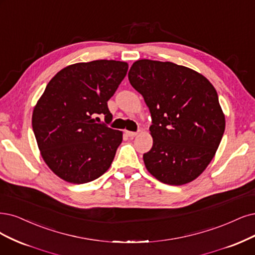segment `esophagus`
I'll return each instance as SVG.
<instances>
[{
    "label": "esophagus",
    "mask_w": 255,
    "mask_h": 255,
    "mask_svg": "<svg viewBox=\"0 0 255 255\" xmlns=\"http://www.w3.org/2000/svg\"><path fill=\"white\" fill-rule=\"evenodd\" d=\"M126 133H127V135L130 136V137H133V136L137 135V132H133V131H126Z\"/></svg>",
    "instance_id": "obj_1"
}]
</instances>
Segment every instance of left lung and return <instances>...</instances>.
<instances>
[{
	"label": "left lung",
	"instance_id": "8db88e82",
	"mask_svg": "<svg viewBox=\"0 0 255 255\" xmlns=\"http://www.w3.org/2000/svg\"><path fill=\"white\" fill-rule=\"evenodd\" d=\"M128 79L151 113L147 170L164 184L192 182L211 162L225 131L218 92L201 73L171 62L138 60Z\"/></svg>",
	"mask_w": 255,
	"mask_h": 255
}]
</instances>
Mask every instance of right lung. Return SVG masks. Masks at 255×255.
Instances as JSON below:
<instances>
[{
	"mask_svg": "<svg viewBox=\"0 0 255 255\" xmlns=\"http://www.w3.org/2000/svg\"><path fill=\"white\" fill-rule=\"evenodd\" d=\"M128 64L98 60L67 66L47 84L32 113L42 157L62 180L84 184L105 173L123 132L96 123L112 121L107 102L124 80Z\"/></svg>",
	"mask_w": 255,
	"mask_h": 255,
	"instance_id": "add662e5",
	"label": "right lung"
}]
</instances>
